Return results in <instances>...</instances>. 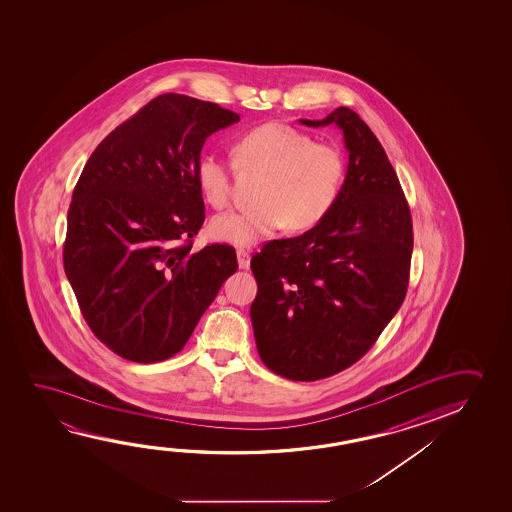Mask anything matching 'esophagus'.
<instances>
[{"instance_id": "34e87169", "label": "esophagus", "mask_w": 512, "mask_h": 512, "mask_svg": "<svg viewBox=\"0 0 512 512\" xmlns=\"http://www.w3.org/2000/svg\"><path fill=\"white\" fill-rule=\"evenodd\" d=\"M250 253L246 250H237V262H239V268L248 269L250 268Z\"/></svg>"}]
</instances>
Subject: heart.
<instances>
[{
  "label": "heart",
  "mask_w": 512,
  "mask_h": 512,
  "mask_svg": "<svg viewBox=\"0 0 512 512\" xmlns=\"http://www.w3.org/2000/svg\"><path fill=\"white\" fill-rule=\"evenodd\" d=\"M235 168L260 173L257 203L246 212H223L210 219L209 235L219 243L250 248L285 225L302 232L316 227L334 207L344 180V160L336 146L312 143L293 126L269 121L232 141ZM203 200L214 209L230 202L232 168L216 153H205L194 169Z\"/></svg>",
  "instance_id": "heart-1"
}]
</instances>
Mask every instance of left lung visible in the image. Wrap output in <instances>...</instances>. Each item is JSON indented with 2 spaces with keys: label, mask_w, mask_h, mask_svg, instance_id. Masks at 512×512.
Here are the masks:
<instances>
[{
  "label": "left lung",
  "mask_w": 512,
  "mask_h": 512,
  "mask_svg": "<svg viewBox=\"0 0 512 512\" xmlns=\"http://www.w3.org/2000/svg\"><path fill=\"white\" fill-rule=\"evenodd\" d=\"M300 123L339 126L348 169L323 221L253 255L259 289L250 316L262 362L312 382L359 361L402 307L412 219L386 151L357 112L339 107Z\"/></svg>",
  "instance_id": "8db88e82"
}]
</instances>
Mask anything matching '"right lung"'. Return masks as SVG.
I'll return each instance as SVG.
<instances>
[{"mask_svg":"<svg viewBox=\"0 0 512 512\" xmlns=\"http://www.w3.org/2000/svg\"><path fill=\"white\" fill-rule=\"evenodd\" d=\"M237 121L216 103L160 94L98 144L78 178L64 269L94 336L123 359L180 352L237 271L232 246L191 253L189 243L205 219L194 176L203 144Z\"/></svg>","mask_w":512,"mask_h":512,"instance_id":"1","label":"right lung"}]
</instances>
